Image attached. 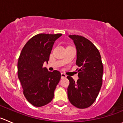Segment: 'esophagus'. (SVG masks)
I'll use <instances>...</instances> for the list:
<instances>
[{
    "label": "esophagus",
    "mask_w": 123,
    "mask_h": 123,
    "mask_svg": "<svg viewBox=\"0 0 123 123\" xmlns=\"http://www.w3.org/2000/svg\"><path fill=\"white\" fill-rule=\"evenodd\" d=\"M61 77L62 78H65L66 77V75L64 73H61Z\"/></svg>",
    "instance_id": "1"
}]
</instances>
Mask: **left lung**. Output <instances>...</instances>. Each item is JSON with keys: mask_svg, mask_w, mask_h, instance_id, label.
<instances>
[{"mask_svg": "<svg viewBox=\"0 0 123 123\" xmlns=\"http://www.w3.org/2000/svg\"><path fill=\"white\" fill-rule=\"evenodd\" d=\"M77 49L76 65L79 77L77 81L70 76L68 97L71 103L79 109L91 106L95 101L103 81V66L101 55L93 43L81 36L70 35Z\"/></svg>", "mask_w": 123, "mask_h": 123, "instance_id": "obj_1", "label": "left lung"}]
</instances>
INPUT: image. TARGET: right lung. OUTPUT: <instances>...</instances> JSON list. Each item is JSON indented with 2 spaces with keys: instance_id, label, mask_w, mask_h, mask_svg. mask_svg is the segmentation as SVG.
Masks as SVG:
<instances>
[{
  "instance_id": "1",
  "label": "right lung",
  "mask_w": 123,
  "mask_h": 123,
  "mask_svg": "<svg viewBox=\"0 0 123 123\" xmlns=\"http://www.w3.org/2000/svg\"><path fill=\"white\" fill-rule=\"evenodd\" d=\"M62 34H39L29 40L22 49L17 63V74L23 94L31 105L45 106L54 98V92L61 78L59 71H48V63L54 43Z\"/></svg>"
}]
</instances>
